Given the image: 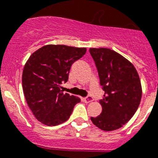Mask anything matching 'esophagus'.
Returning <instances> with one entry per match:
<instances>
[{
  "label": "esophagus",
  "instance_id": "esophagus-1",
  "mask_svg": "<svg viewBox=\"0 0 158 158\" xmlns=\"http://www.w3.org/2000/svg\"><path fill=\"white\" fill-rule=\"evenodd\" d=\"M94 98L91 96H87V97L85 98H83V101L85 102H86V103H89V102H91L93 101Z\"/></svg>",
  "mask_w": 158,
  "mask_h": 158
}]
</instances>
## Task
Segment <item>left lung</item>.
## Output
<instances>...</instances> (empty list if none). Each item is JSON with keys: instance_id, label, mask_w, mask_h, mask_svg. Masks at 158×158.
<instances>
[{"instance_id": "1", "label": "left lung", "mask_w": 158, "mask_h": 158, "mask_svg": "<svg viewBox=\"0 0 158 158\" xmlns=\"http://www.w3.org/2000/svg\"><path fill=\"white\" fill-rule=\"evenodd\" d=\"M89 53L105 92L99 101L101 114L91 117V121L103 131H114L127 123L137 110L142 95L140 77L133 64L114 51L90 48Z\"/></svg>"}]
</instances>
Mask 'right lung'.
<instances>
[{"label": "right lung", "instance_id": "1", "mask_svg": "<svg viewBox=\"0 0 158 158\" xmlns=\"http://www.w3.org/2000/svg\"><path fill=\"white\" fill-rule=\"evenodd\" d=\"M86 48L47 45L31 55L23 72V89L30 109L38 120L48 126L67 121L80 98L64 94L61 85L69 80L72 64Z\"/></svg>", "mask_w": 158, "mask_h": 158}]
</instances>
